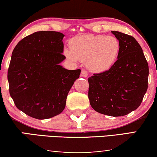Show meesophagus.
I'll list each match as a JSON object with an SVG mask.
<instances>
[{"instance_id":"1","label":"esophagus","mask_w":157,"mask_h":157,"mask_svg":"<svg viewBox=\"0 0 157 157\" xmlns=\"http://www.w3.org/2000/svg\"><path fill=\"white\" fill-rule=\"evenodd\" d=\"M81 76L83 77V78H86V77L88 76V73H87L86 71L83 70L81 73Z\"/></svg>"}]
</instances>
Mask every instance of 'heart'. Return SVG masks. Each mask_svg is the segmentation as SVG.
<instances>
[{
  "mask_svg": "<svg viewBox=\"0 0 157 157\" xmlns=\"http://www.w3.org/2000/svg\"><path fill=\"white\" fill-rule=\"evenodd\" d=\"M71 48H65L64 55L71 61L86 62L94 73H103L112 67L119 57L121 45L114 36L82 35L73 38Z\"/></svg>",
  "mask_w": 157,
  "mask_h": 157,
  "instance_id": "1",
  "label": "heart"
}]
</instances>
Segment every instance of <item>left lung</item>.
<instances>
[{
	"label": "left lung",
	"mask_w": 157,
	"mask_h": 157,
	"mask_svg": "<svg viewBox=\"0 0 157 157\" xmlns=\"http://www.w3.org/2000/svg\"><path fill=\"white\" fill-rule=\"evenodd\" d=\"M121 50L117 61L106 71L88 79L92 108L110 117H121L140 106L147 91L149 66L142 48L134 37L111 31Z\"/></svg>",
	"instance_id": "left-lung-1"
}]
</instances>
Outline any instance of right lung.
<instances>
[{"instance_id": "right-lung-1", "label": "right lung", "mask_w": 157, "mask_h": 157, "mask_svg": "<svg viewBox=\"0 0 157 157\" xmlns=\"http://www.w3.org/2000/svg\"><path fill=\"white\" fill-rule=\"evenodd\" d=\"M64 35L38 31L20 40L12 53L8 81L10 95L19 110L37 119L61 113L81 70L60 65L66 59Z\"/></svg>"}]
</instances>
